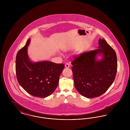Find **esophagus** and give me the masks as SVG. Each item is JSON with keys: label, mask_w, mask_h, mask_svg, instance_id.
Returning <instances> with one entry per match:
<instances>
[{"label": "esophagus", "mask_w": 130, "mask_h": 130, "mask_svg": "<svg viewBox=\"0 0 130 130\" xmlns=\"http://www.w3.org/2000/svg\"><path fill=\"white\" fill-rule=\"evenodd\" d=\"M65 66L66 68H69L70 67V65L69 63H66L65 65Z\"/></svg>", "instance_id": "obj_1"}]
</instances>
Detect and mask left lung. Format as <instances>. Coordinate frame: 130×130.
<instances>
[{"instance_id":"obj_1","label":"left lung","mask_w":130,"mask_h":130,"mask_svg":"<svg viewBox=\"0 0 130 130\" xmlns=\"http://www.w3.org/2000/svg\"><path fill=\"white\" fill-rule=\"evenodd\" d=\"M99 49L75 56L72 61L74 86L87 98L98 97L105 93L115 80L117 73V57L115 50L103 38L99 40ZM103 55L96 60L98 54Z\"/></svg>"}]
</instances>
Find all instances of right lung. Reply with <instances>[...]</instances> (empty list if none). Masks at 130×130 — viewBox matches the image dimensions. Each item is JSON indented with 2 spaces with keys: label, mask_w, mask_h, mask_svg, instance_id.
I'll use <instances>...</instances> for the list:
<instances>
[{
  "label": "right lung",
  "mask_w": 130,
  "mask_h": 130,
  "mask_svg": "<svg viewBox=\"0 0 130 130\" xmlns=\"http://www.w3.org/2000/svg\"><path fill=\"white\" fill-rule=\"evenodd\" d=\"M30 42L29 38L16 56L17 79L20 85L31 95L46 98L56 89L64 65L48 61L31 62L27 55Z\"/></svg>",
  "instance_id": "add662e5"
}]
</instances>
